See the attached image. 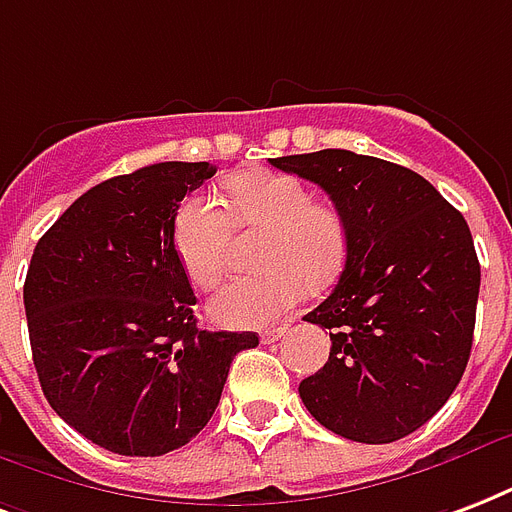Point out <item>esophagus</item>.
I'll return each instance as SVG.
<instances>
[{
    "mask_svg": "<svg viewBox=\"0 0 512 512\" xmlns=\"http://www.w3.org/2000/svg\"><path fill=\"white\" fill-rule=\"evenodd\" d=\"M284 333H287V327H265V330H260V338H263V343H273L279 341Z\"/></svg>",
    "mask_w": 512,
    "mask_h": 512,
    "instance_id": "1",
    "label": "esophagus"
}]
</instances>
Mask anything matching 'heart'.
<instances>
[{
    "label": "heart",
    "mask_w": 512,
    "mask_h": 512,
    "mask_svg": "<svg viewBox=\"0 0 512 512\" xmlns=\"http://www.w3.org/2000/svg\"><path fill=\"white\" fill-rule=\"evenodd\" d=\"M228 214L209 195H190L171 222V244L195 287H214L225 273L230 225L263 230L255 276H241L209 300V317L225 327H257L284 317L303 287L325 290L349 257V228L333 204L314 201L298 177L247 171L225 182Z\"/></svg>",
    "instance_id": "1"
}]
</instances>
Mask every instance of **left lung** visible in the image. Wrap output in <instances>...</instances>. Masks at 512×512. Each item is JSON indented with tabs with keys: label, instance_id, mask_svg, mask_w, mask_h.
<instances>
[{
	"label": "left lung",
	"instance_id": "obj_1",
	"mask_svg": "<svg viewBox=\"0 0 512 512\" xmlns=\"http://www.w3.org/2000/svg\"><path fill=\"white\" fill-rule=\"evenodd\" d=\"M325 190L349 228L335 290L306 322L330 330L300 381L314 419L357 443H395L454 395L470 360L481 265L470 228L416 171L349 150L271 158Z\"/></svg>",
	"mask_w": 512,
	"mask_h": 512
}]
</instances>
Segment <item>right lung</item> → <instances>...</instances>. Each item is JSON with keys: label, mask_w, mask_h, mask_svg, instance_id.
<instances>
[{"label": "right lung", "mask_w": 512, "mask_h": 512, "mask_svg": "<svg viewBox=\"0 0 512 512\" xmlns=\"http://www.w3.org/2000/svg\"><path fill=\"white\" fill-rule=\"evenodd\" d=\"M212 163H155L91 187L37 241L23 306L50 408L112 454L161 456L209 424L230 362L255 333L195 325L171 244Z\"/></svg>", "instance_id": "obj_1"}]
</instances>
